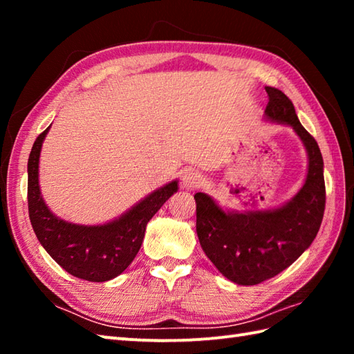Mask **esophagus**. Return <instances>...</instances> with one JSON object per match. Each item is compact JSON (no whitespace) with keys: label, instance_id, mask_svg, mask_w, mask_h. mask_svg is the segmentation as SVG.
Masks as SVG:
<instances>
[{"label":"esophagus","instance_id":"esophagus-1","mask_svg":"<svg viewBox=\"0 0 354 354\" xmlns=\"http://www.w3.org/2000/svg\"><path fill=\"white\" fill-rule=\"evenodd\" d=\"M202 184V175L194 169H189L184 175H183V187L189 190L198 189V187Z\"/></svg>","mask_w":354,"mask_h":354}]
</instances>
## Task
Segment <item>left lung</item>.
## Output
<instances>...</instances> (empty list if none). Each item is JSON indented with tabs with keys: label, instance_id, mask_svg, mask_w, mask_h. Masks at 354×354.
Here are the masks:
<instances>
[{
	"label": "left lung",
	"instance_id": "8db88e82",
	"mask_svg": "<svg viewBox=\"0 0 354 354\" xmlns=\"http://www.w3.org/2000/svg\"><path fill=\"white\" fill-rule=\"evenodd\" d=\"M268 120L290 126L309 156L306 183L295 196L274 209L223 212L205 193L194 194L199 243L228 280L254 286L289 268L317 237L326 208L324 161L318 142L299 123L293 103L280 89L266 86Z\"/></svg>",
	"mask_w": 354,
	"mask_h": 354
}]
</instances>
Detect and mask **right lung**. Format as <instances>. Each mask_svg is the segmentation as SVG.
<instances>
[{"instance_id":"obj_1","label":"right lung","mask_w":354,"mask_h":354,"mask_svg":"<svg viewBox=\"0 0 354 354\" xmlns=\"http://www.w3.org/2000/svg\"><path fill=\"white\" fill-rule=\"evenodd\" d=\"M48 129L36 138L27 164L28 216L35 234L51 259L68 274L95 283L112 280L138 254L147 222L178 192V181L150 193L129 212L104 225L65 222L50 212L39 190V155Z\"/></svg>"}]
</instances>
